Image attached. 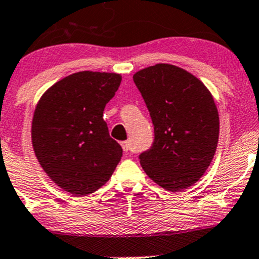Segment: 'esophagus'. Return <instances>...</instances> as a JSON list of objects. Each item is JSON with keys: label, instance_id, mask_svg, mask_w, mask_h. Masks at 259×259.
<instances>
[{"label": "esophagus", "instance_id": "1", "mask_svg": "<svg viewBox=\"0 0 259 259\" xmlns=\"http://www.w3.org/2000/svg\"><path fill=\"white\" fill-rule=\"evenodd\" d=\"M120 145H121V147H123L124 152H127V151L130 150V142L129 141H123Z\"/></svg>", "mask_w": 259, "mask_h": 259}]
</instances>
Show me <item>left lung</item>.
Listing matches in <instances>:
<instances>
[{"label":"left lung","instance_id":"8db88e82","mask_svg":"<svg viewBox=\"0 0 259 259\" xmlns=\"http://www.w3.org/2000/svg\"><path fill=\"white\" fill-rule=\"evenodd\" d=\"M154 125V142L140 163L157 185L181 191L201 179L214 157L219 114L200 79L177 65L158 63L134 74Z\"/></svg>","mask_w":259,"mask_h":259}]
</instances>
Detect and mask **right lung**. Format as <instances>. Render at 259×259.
<instances>
[{
  "label": "right lung",
  "instance_id": "obj_1",
  "mask_svg": "<svg viewBox=\"0 0 259 259\" xmlns=\"http://www.w3.org/2000/svg\"><path fill=\"white\" fill-rule=\"evenodd\" d=\"M120 82L117 73H73L47 89L35 107V156L50 179L74 196L105 185L121 158L123 150L103 120Z\"/></svg>",
  "mask_w": 259,
  "mask_h": 259
}]
</instances>
